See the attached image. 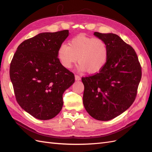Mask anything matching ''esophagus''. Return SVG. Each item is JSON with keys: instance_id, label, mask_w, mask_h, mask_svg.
Segmentation results:
<instances>
[{"instance_id": "obj_1", "label": "esophagus", "mask_w": 152, "mask_h": 152, "mask_svg": "<svg viewBox=\"0 0 152 152\" xmlns=\"http://www.w3.org/2000/svg\"><path fill=\"white\" fill-rule=\"evenodd\" d=\"M75 79L76 80H81V77L79 76L78 75H75Z\"/></svg>"}]
</instances>
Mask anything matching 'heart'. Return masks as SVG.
I'll return each instance as SVG.
<instances>
[{
	"instance_id": "1",
	"label": "heart",
	"mask_w": 152,
	"mask_h": 152,
	"mask_svg": "<svg viewBox=\"0 0 152 152\" xmlns=\"http://www.w3.org/2000/svg\"><path fill=\"white\" fill-rule=\"evenodd\" d=\"M109 50L107 43L99 38L88 37L83 34L72 38L69 46L63 43L57 56L61 64L70 69L78 59L79 69L94 74L101 70L107 62Z\"/></svg>"
}]
</instances>
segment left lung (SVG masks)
I'll use <instances>...</instances> for the list:
<instances>
[{
	"label": "left lung",
	"instance_id": "left-lung-1",
	"mask_svg": "<svg viewBox=\"0 0 152 152\" xmlns=\"http://www.w3.org/2000/svg\"><path fill=\"white\" fill-rule=\"evenodd\" d=\"M108 44L107 62L98 73L82 77L83 103L88 114L97 120L108 121L134 102L142 77L137 55L118 35L95 32Z\"/></svg>",
	"mask_w": 152,
	"mask_h": 152
}]
</instances>
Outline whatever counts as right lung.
<instances>
[{"label": "right lung", "instance_id": "obj_1", "mask_svg": "<svg viewBox=\"0 0 152 152\" xmlns=\"http://www.w3.org/2000/svg\"><path fill=\"white\" fill-rule=\"evenodd\" d=\"M69 31L42 33L19 44L10 66V77L19 106L41 120L56 116L63 94L74 82V74L59 60L58 49Z\"/></svg>", "mask_w": 152, "mask_h": 152}]
</instances>
